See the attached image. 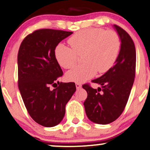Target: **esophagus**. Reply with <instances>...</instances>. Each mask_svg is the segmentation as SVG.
<instances>
[{
  "mask_svg": "<svg viewBox=\"0 0 150 150\" xmlns=\"http://www.w3.org/2000/svg\"><path fill=\"white\" fill-rule=\"evenodd\" d=\"M75 86H76L77 89H81V87H82V85H81L80 83H76V84H75Z\"/></svg>",
  "mask_w": 150,
  "mask_h": 150,
  "instance_id": "1",
  "label": "esophagus"
}]
</instances>
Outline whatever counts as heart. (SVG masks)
<instances>
[{
	"instance_id": "b5f03b06",
	"label": "heart",
	"mask_w": 150,
	"mask_h": 150,
	"mask_svg": "<svg viewBox=\"0 0 150 150\" xmlns=\"http://www.w3.org/2000/svg\"><path fill=\"white\" fill-rule=\"evenodd\" d=\"M71 48L59 44L54 51L58 63L65 69L71 68L76 63L77 55L82 54L85 63L77 65L66 74L67 80L83 82L97 73H104L111 69L118 58L120 41L118 34L111 30L100 28L85 29L70 37Z\"/></svg>"
}]
</instances>
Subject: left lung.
<instances>
[{"mask_svg": "<svg viewBox=\"0 0 150 150\" xmlns=\"http://www.w3.org/2000/svg\"><path fill=\"white\" fill-rule=\"evenodd\" d=\"M113 27L119 36L120 49L115 64L92 82L101 86L93 89L82 85L87 92L84 102L87 116L91 121L105 125L112 123L123 113L128 102L135 75L136 51L133 41L121 27Z\"/></svg>", "mask_w": 150, "mask_h": 150, "instance_id": "8db88e82", "label": "left lung"}]
</instances>
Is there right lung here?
Wrapping results in <instances>:
<instances>
[{"label":"right lung","instance_id":"add662e5","mask_svg":"<svg viewBox=\"0 0 150 150\" xmlns=\"http://www.w3.org/2000/svg\"><path fill=\"white\" fill-rule=\"evenodd\" d=\"M72 32L42 29L22 41L18 56V87L29 114L44 127H53L65 116V105L76 90L74 82H58L63 75L54 51ZM57 81L59 87L51 90Z\"/></svg>","mask_w":150,"mask_h":150}]
</instances>
